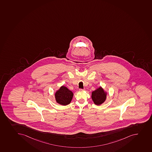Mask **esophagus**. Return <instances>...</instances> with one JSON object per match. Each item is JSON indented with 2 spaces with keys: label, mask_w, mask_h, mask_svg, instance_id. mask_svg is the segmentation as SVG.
I'll return each instance as SVG.
<instances>
[{
  "label": "esophagus",
  "mask_w": 152,
  "mask_h": 152,
  "mask_svg": "<svg viewBox=\"0 0 152 152\" xmlns=\"http://www.w3.org/2000/svg\"><path fill=\"white\" fill-rule=\"evenodd\" d=\"M79 90H80V91H83L85 90V89H80Z\"/></svg>",
  "instance_id": "obj_1"
}]
</instances>
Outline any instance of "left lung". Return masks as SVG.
<instances>
[{
    "label": "left lung",
    "mask_w": 152,
    "mask_h": 152,
    "mask_svg": "<svg viewBox=\"0 0 152 152\" xmlns=\"http://www.w3.org/2000/svg\"><path fill=\"white\" fill-rule=\"evenodd\" d=\"M107 91H105L102 87L93 91L91 94V98L94 104L96 105H99L103 104L107 99Z\"/></svg>",
    "instance_id": "1"
}]
</instances>
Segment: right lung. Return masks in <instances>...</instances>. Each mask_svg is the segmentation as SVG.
<instances>
[{"mask_svg": "<svg viewBox=\"0 0 152 152\" xmlns=\"http://www.w3.org/2000/svg\"><path fill=\"white\" fill-rule=\"evenodd\" d=\"M54 96L57 104L62 105H67L71 102L74 94L67 87L62 85L56 91Z\"/></svg>", "mask_w": 152, "mask_h": 152, "instance_id": "1", "label": "right lung"}]
</instances>
